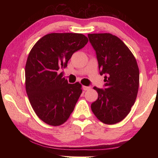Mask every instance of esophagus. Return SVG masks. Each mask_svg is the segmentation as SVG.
Listing matches in <instances>:
<instances>
[{
    "label": "esophagus",
    "instance_id": "esophagus-1",
    "mask_svg": "<svg viewBox=\"0 0 158 158\" xmlns=\"http://www.w3.org/2000/svg\"><path fill=\"white\" fill-rule=\"evenodd\" d=\"M90 88L88 87V86H85V85L83 86V89L84 90H89Z\"/></svg>",
    "mask_w": 158,
    "mask_h": 158
}]
</instances>
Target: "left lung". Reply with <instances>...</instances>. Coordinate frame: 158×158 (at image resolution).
Masks as SVG:
<instances>
[{
    "label": "left lung",
    "mask_w": 158,
    "mask_h": 158,
    "mask_svg": "<svg viewBox=\"0 0 158 158\" xmlns=\"http://www.w3.org/2000/svg\"><path fill=\"white\" fill-rule=\"evenodd\" d=\"M96 53L100 74L105 75L104 89L94 87L98 99L91 110L101 122L114 124L131 111L137 98L139 72L135 56L116 36L109 33L88 34Z\"/></svg>",
    "instance_id": "1"
}]
</instances>
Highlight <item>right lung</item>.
I'll list each match as a JSON object with an SVG mask.
<instances>
[{
	"label": "right lung",
	"instance_id": "obj_1",
	"mask_svg": "<svg viewBox=\"0 0 158 158\" xmlns=\"http://www.w3.org/2000/svg\"><path fill=\"white\" fill-rule=\"evenodd\" d=\"M88 42L82 34L51 33L38 40L25 67L26 90L34 112L51 126L64 124L82 94L78 82L69 84L60 69Z\"/></svg>",
	"mask_w": 158,
	"mask_h": 158
}]
</instances>
